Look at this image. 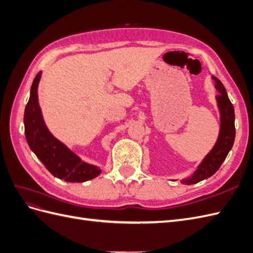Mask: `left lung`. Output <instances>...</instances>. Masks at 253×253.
Here are the masks:
<instances>
[{
	"mask_svg": "<svg viewBox=\"0 0 253 253\" xmlns=\"http://www.w3.org/2000/svg\"><path fill=\"white\" fill-rule=\"evenodd\" d=\"M215 81V87L219 91L216 96L218 109L220 112V131L218 139L211 152L205 157L203 163L198 166L193 176L189 179L182 180L186 185H194L206 178L210 177L215 173L221 164L224 163L228 153L230 152L234 138H235V126H234V108L229 99L225 86L216 77H212Z\"/></svg>",
	"mask_w": 253,
	"mask_h": 253,
	"instance_id": "obj_1",
	"label": "left lung"
}]
</instances>
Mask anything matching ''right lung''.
Wrapping results in <instances>:
<instances>
[{
	"instance_id": "right-lung-1",
	"label": "right lung",
	"mask_w": 253,
	"mask_h": 253,
	"mask_svg": "<svg viewBox=\"0 0 253 253\" xmlns=\"http://www.w3.org/2000/svg\"><path fill=\"white\" fill-rule=\"evenodd\" d=\"M42 72L34 79L30 97L25 106V136L29 148L41 160L45 168L56 177L70 182H83L95 178L101 173L98 167L88 165L53 137L44 124L38 103V85Z\"/></svg>"
}]
</instances>
